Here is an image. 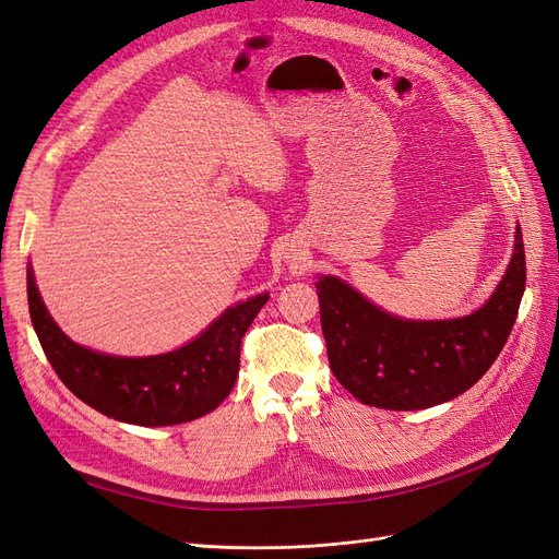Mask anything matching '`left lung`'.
I'll list each match as a JSON object with an SVG mask.
<instances>
[{"instance_id": "obj_1", "label": "left lung", "mask_w": 559, "mask_h": 559, "mask_svg": "<svg viewBox=\"0 0 559 559\" xmlns=\"http://www.w3.org/2000/svg\"><path fill=\"white\" fill-rule=\"evenodd\" d=\"M527 282L522 230L509 270L480 310L448 321H405L343 280L317 282L321 331L335 380L366 405L421 411L464 394L509 341Z\"/></svg>"}]
</instances>
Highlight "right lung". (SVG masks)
<instances>
[{"mask_svg":"<svg viewBox=\"0 0 559 559\" xmlns=\"http://www.w3.org/2000/svg\"><path fill=\"white\" fill-rule=\"evenodd\" d=\"M27 302L46 359L74 396L118 421L170 427L212 413L235 384L242 335L267 294L228 308L193 343L158 357H109L67 337L41 302L27 270Z\"/></svg>","mask_w":559,"mask_h":559,"instance_id":"obj_1","label":"right lung"}]
</instances>
